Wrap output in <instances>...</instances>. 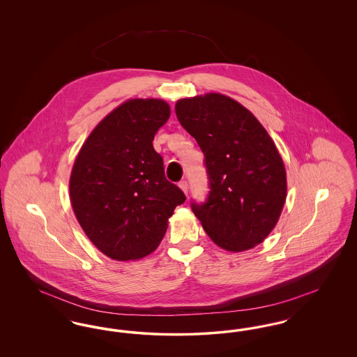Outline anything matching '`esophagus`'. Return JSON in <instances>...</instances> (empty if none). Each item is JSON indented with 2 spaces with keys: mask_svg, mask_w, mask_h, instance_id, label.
Listing matches in <instances>:
<instances>
[{
  "mask_svg": "<svg viewBox=\"0 0 357 357\" xmlns=\"http://www.w3.org/2000/svg\"><path fill=\"white\" fill-rule=\"evenodd\" d=\"M178 186L181 187V190L187 194L188 192V185H187L186 181H182V182H179V185Z\"/></svg>",
  "mask_w": 357,
  "mask_h": 357,
  "instance_id": "obj_1",
  "label": "esophagus"
}]
</instances>
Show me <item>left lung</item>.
I'll return each mask as SVG.
<instances>
[{
  "label": "left lung",
  "instance_id": "obj_1",
  "mask_svg": "<svg viewBox=\"0 0 357 357\" xmlns=\"http://www.w3.org/2000/svg\"><path fill=\"white\" fill-rule=\"evenodd\" d=\"M175 112L204 153L210 179L207 202L192 204L195 217L223 250L253 249L272 233L288 195L272 137L246 107L217 92L179 99Z\"/></svg>",
  "mask_w": 357,
  "mask_h": 357
}]
</instances>
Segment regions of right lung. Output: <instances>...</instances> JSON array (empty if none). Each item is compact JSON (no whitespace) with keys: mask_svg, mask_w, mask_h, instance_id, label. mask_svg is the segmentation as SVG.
I'll list each match as a JSON object with an SVG mask.
<instances>
[{"mask_svg":"<svg viewBox=\"0 0 357 357\" xmlns=\"http://www.w3.org/2000/svg\"><path fill=\"white\" fill-rule=\"evenodd\" d=\"M169 102L130 99L111 111L85 139L69 178V199L89 241L102 255L134 261L151 255L185 194L165 176L153 150L169 120Z\"/></svg>","mask_w":357,"mask_h":357,"instance_id":"add662e5","label":"right lung"}]
</instances>
